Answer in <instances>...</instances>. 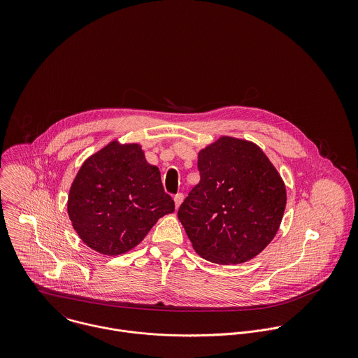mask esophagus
<instances>
[{
    "instance_id": "1",
    "label": "esophagus",
    "mask_w": 358,
    "mask_h": 358,
    "mask_svg": "<svg viewBox=\"0 0 358 358\" xmlns=\"http://www.w3.org/2000/svg\"><path fill=\"white\" fill-rule=\"evenodd\" d=\"M173 201H175V206H176V209H178V208L180 206V204L183 203V194H182V193H178V194L175 196Z\"/></svg>"
}]
</instances>
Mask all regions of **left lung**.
<instances>
[{
    "instance_id": "1",
    "label": "left lung",
    "mask_w": 358,
    "mask_h": 358,
    "mask_svg": "<svg viewBox=\"0 0 358 358\" xmlns=\"http://www.w3.org/2000/svg\"><path fill=\"white\" fill-rule=\"evenodd\" d=\"M201 179L178 210L194 251L212 263L240 264L275 237L285 183L251 141L220 136L199 152Z\"/></svg>"
}]
</instances>
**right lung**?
<instances>
[{
	"mask_svg": "<svg viewBox=\"0 0 358 358\" xmlns=\"http://www.w3.org/2000/svg\"><path fill=\"white\" fill-rule=\"evenodd\" d=\"M175 203L164 192L159 169L139 143L113 139L80 166L67 199L73 229L91 250L122 255L148 236Z\"/></svg>",
	"mask_w": 358,
	"mask_h": 358,
	"instance_id": "add662e5",
	"label": "right lung"
}]
</instances>
